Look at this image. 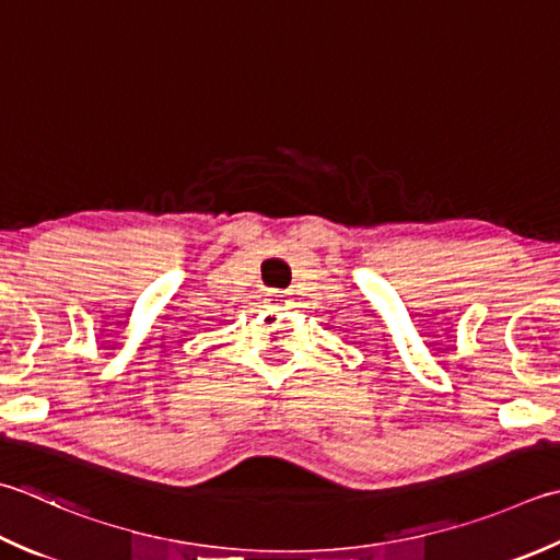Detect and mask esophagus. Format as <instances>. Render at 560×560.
Wrapping results in <instances>:
<instances>
[{
  "mask_svg": "<svg viewBox=\"0 0 560 560\" xmlns=\"http://www.w3.org/2000/svg\"><path fill=\"white\" fill-rule=\"evenodd\" d=\"M273 308H283V303H287V299H283L281 291H269V299H267Z\"/></svg>",
  "mask_w": 560,
  "mask_h": 560,
  "instance_id": "obj_1",
  "label": "esophagus"
}]
</instances>
